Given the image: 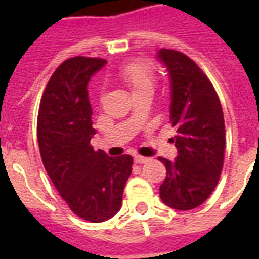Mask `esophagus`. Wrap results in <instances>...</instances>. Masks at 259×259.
<instances>
[{
	"instance_id": "1",
	"label": "esophagus",
	"mask_w": 259,
	"mask_h": 259,
	"mask_svg": "<svg viewBox=\"0 0 259 259\" xmlns=\"http://www.w3.org/2000/svg\"><path fill=\"white\" fill-rule=\"evenodd\" d=\"M148 160H149V158L142 157V156H136V157H134V162H136V164H145Z\"/></svg>"
}]
</instances>
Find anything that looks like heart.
<instances>
[{
	"instance_id": "b5f03b06",
	"label": "heart",
	"mask_w": 259,
	"mask_h": 259,
	"mask_svg": "<svg viewBox=\"0 0 259 259\" xmlns=\"http://www.w3.org/2000/svg\"><path fill=\"white\" fill-rule=\"evenodd\" d=\"M119 78L129 87L133 97L144 93H153L156 83L153 70L145 63H130L119 71Z\"/></svg>"
}]
</instances>
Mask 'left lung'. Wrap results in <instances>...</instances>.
Returning a JSON list of instances; mask_svg holds the SVG:
<instances>
[{
  "instance_id": "obj_1",
  "label": "left lung",
  "mask_w": 259,
  "mask_h": 259,
  "mask_svg": "<svg viewBox=\"0 0 259 259\" xmlns=\"http://www.w3.org/2000/svg\"><path fill=\"white\" fill-rule=\"evenodd\" d=\"M157 59L170 80V138L177 157L165 165L160 197L168 207L188 211L203 204L217 187L225 160L226 132L221 101L212 83L196 63L179 51L162 48Z\"/></svg>"
}]
</instances>
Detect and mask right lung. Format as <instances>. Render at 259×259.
Returning a JSON list of instances; mask_svg holds the SVG:
<instances>
[{
    "label": "right lung",
    "mask_w": 259,
    "mask_h": 259,
    "mask_svg": "<svg viewBox=\"0 0 259 259\" xmlns=\"http://www.w3.org/2000/svg\"><path fill=\"white\" fill-rule=\"evenodd\" d=\"M105 59L75 56L56 68L47 84L37 117L42 164L71 211L98 223L113 218L122 204L133 158L109 157L90 145L97 132L87 84Z\"/></svg>",
    "instance_id": "obj_1"
}]
</instances>
